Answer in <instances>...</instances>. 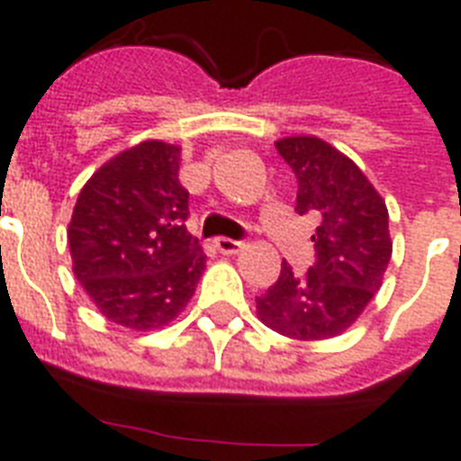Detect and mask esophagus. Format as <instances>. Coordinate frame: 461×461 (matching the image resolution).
I'll list each match as a JSON object with an SVG mask.
<instances>
[{"mask_svg": "<svg viewBox=\"0 0 461 461\" xmlns=\"http://www.w3.org/2000/svg\"><path fill=\"white\" fill-rule=\"evenodd\" d=\"M215 249L220 253H224V256H231V253L241 251V249H244V244H241V241H237V239L220 237V239H215Z\"/></svg>", "mask_w": 461, "mask_h": 461, "instance_id": "obj_1", "label": "esophagus"}]
</instances>
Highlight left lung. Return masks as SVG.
Masks as SVG:
<instances>
[{
	"instance_id": "obj_1",
	"label": "left lung",
	"mask_w": 461,
	"mask_h": 461,
	"mask_svg": "<svg viewBox=\"0 0 461 461\" xmlns=\"http://www.w3.org/2000/svg\"><path fill=\"white\" fill-rule=\"evenodd\" d=\"M296 176V212L318 217L311 239L315 263L296 275L282 260L280 277L256 299L267 328L294 339L342 335L383 285L393 256L385 201L366 174L315 136L275 143Z\"/></svg>"
}]
</instances>
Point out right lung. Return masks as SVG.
Segmentation results:
<instances>
[{"label":"right lung","instance_id":"right-lung-1","mask_svg":"<svg viewBox=\"0 0 461 461\" xmlns=\"http://www.w3.org/2000/svg\"><path fill=\"white\" fill-rule=\"evenodd\" d=\"M179 155L181 148L143 140L100 167L76 201L68 224L76 280L124 328L172 322L205 270V253L184 224Z\"/></svg>","mask_w":461,"mask_h":461}]
</instances>
